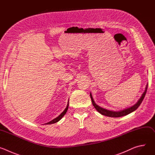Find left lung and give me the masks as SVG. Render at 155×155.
Segmentation results:
<instances>
[{"mask_svg":"<svg viewBox=\"0 0 155 155\" xmlns=\"http://www.w3.org/2000/svg\"><path fill=\"white\" fill-rule=\"evenodd\" d=\"M147 87H148V84H147L146 86V88H145V91L143 92V93L142 94L141 97L139 99V100L138 101V102L132 107H129L128 108H126V109H124L123 110H121V111H119V112H114V111H110V110H106V109H104V108H102L101 107H100L99 106H98L96 104H95L93 99V97H92V95L91 94H90V97H91V101H92V103H93V105H94V108L97 110V112H99L100 114H101L102 115H105V116H107V117H114V118H118V117H123V116H125V115H127L129 114H130L131 112L135 111V110L140 106V105L141 104L142 101L143 100L144 97H145V96L146 94V93H147Z\"/></svg>","mask_w":155,"mask_h":155,"instance_id":"1","label":"left lung"}]
</instances>
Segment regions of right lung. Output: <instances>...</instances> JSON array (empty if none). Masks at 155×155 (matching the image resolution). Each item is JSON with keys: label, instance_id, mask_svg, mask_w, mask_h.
Returning a JSON list of instances; mask_svg holds the SVG:
<instances>
[{"label": "right lung", "instance_id": "1", "mask_svg": "<svg viewBox=\"0 0 155 155\" xmlns=\"http://www.w3.org/2000/svg\"><path fill=\"white\" fill-rule=\"evenodd\" d=\"M68 107H69V102H68V105H67V107H66V108H65V110H64V111H63L57 118L53 119L52 121H50V122H48V123H46V124H53V123H57L58 121H59L64 116V115L66 114V112H67Z\"/></svg>", "mask_w": 155, "mask_h": 155}]
</instances>
